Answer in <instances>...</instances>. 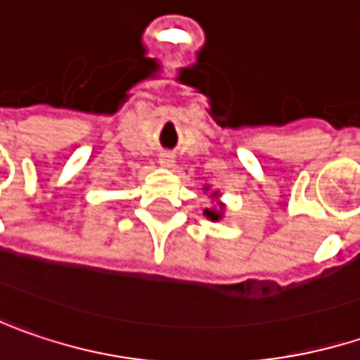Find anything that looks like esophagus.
Returning <instances> with one entry per match:
<instances>
[{
	"label": "esophagus",
	"instance_id": "esophagus-1",
	"mask_svg": "<svg viewBox=\"0 0 360 360\" xmlns=\"http://www.w3.org/2000/svg\"><path fill=\"white\" fill-rule=\"evenodd\" d=\"M159 162L162 165V167H171V165L175 162V157H173L171 153H160Z\"/></svg>",
	"mask_w": 360,
	"mask_h": 360
}]
</instances>
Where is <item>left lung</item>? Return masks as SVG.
I'll use <instances>...</instances> for the list:
<instances>
[{
	"instance_id": "obj_1",
	"label": "left lung",
	"mask_w": 360,
	"mask_h": 360,
	"mask_svg": "<svg viewBox=\"0 0 360 360\" xmlns=\"http://www.w3.org/2000/svg\"><path fill=\"white\" fill-rule=\"evenodd\" d=\"M214 195H216V193H214ZM205 216H207L210 220H220V216H222V214H220V212H216V210H205Z\"/></svg>"
}]
</instances>
